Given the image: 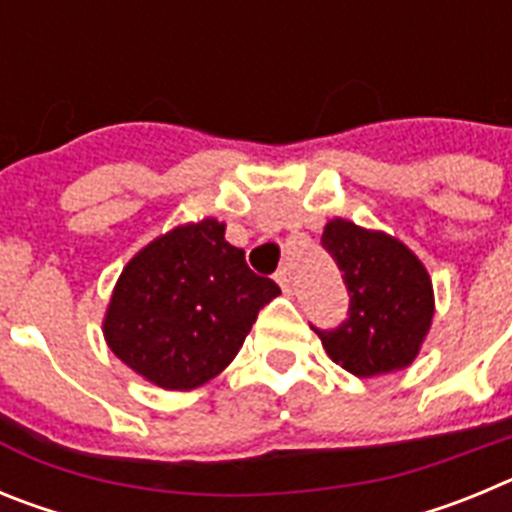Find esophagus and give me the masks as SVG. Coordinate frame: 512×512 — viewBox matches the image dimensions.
I'll return each instance as SVG.
<instances>
[{
	"mask_svg": "<svg viewBox=\"0 0 512 512\" xmlns=\"http://www.w3.org/2000/svg\"><path fill=\"white\" fill-rule=\"evenodd\" d=\"M277 282H279V287H282L284 295H289V292H292V279H289V271L287 269H279L277 271Z\"/></svg>",
	"mask_w": 512,
	"mask_h": 512,
	"instance_id": "1",
	"label": "esophagus"
}]
</instances>
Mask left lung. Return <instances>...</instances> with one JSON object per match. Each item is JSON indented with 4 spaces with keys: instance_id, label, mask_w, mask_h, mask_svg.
I'll use <instances>...</instances> for the list:
<instances>
[{
    "instance_id": "left-lung-1",
    "label": "left lung",
    "mask_w": 512,
    "mask_h": 512,
    "mask_svg": "<svg viewBox=\"0 0 512 512\" xmlns=\"http://www.w3.org/2000/svg\"><path fill=\"white\" fill-rule=\"evenodd\" d=\"M343 271L348 318L312 328L325 354L356 377H377L413 364L433 320V284L425 266L392 235L330 220L320 238Z\"/></svg>"
}]
</instances>
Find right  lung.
<instances>
[{
	"mask_svg": "<svg viewBox=\"0 0 512 512\" xmlns=\"http://www.w3.org/2000/svg\"><path fill=\"white\" fill-rule=\"evenodd\" d=\"M279 292L225 241V223L205 217L158 235L128 261L104 315V341L156 387L187 392L235 359Z\"/></svg>",
	"mask_w": 512,
	"mask_h": 512,
	"instance_id": "obj_1",
	"label": "right lung"
}]
</instances>
